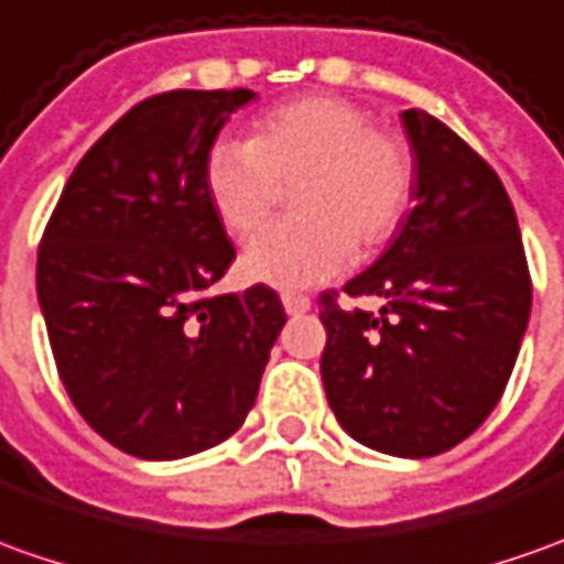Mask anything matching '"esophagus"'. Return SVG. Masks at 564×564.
<instances>
[{
	"instance_id": "1",
	"label": "esophagus",
	"mask_w": 564,
	"mask_h": 564,
	"mask_svg": "<svg viewBox=\"0 0 564 564\" xmlns=\"http://www.w3.org/2000/svg\"><path fill=\"white\" fill-rule=\"evenodd\" d=\"M283 308L286 314H305L312 308V299L308 296H299V293H283Z\"/></svg>"
}]
</instances>
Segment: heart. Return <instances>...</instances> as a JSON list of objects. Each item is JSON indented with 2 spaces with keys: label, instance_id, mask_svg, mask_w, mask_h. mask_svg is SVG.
<instances>
[{
  "label": "heart",
  "instance_id": "obj_1",
  "mask_svg": "<svg viewBox=\"0 0 564 564\" xmlns=\"http://www.w3.org/2000/svg\"><path fill=\"white\" fill-rule=\"evenodd\" d=\"M302 216L271 221L243 250L247 278L281 290L330 281L355 247L379 250L411 209L408 144L373 129L370 113L343 98L312 95L268 110L250 141L221 138L203 163V185L234 234L259 228L293 185Z\"/></svg>",
  "mask_w": 564,
  "mask_h": 564
}]
</instances>
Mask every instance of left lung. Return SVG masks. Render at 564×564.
Listing matches in <instances>:
<instances>
[{
  "label": "left lung",
  "instance_id": "1",
  "mask_svg": "<svg viewBox=\"0 0 564 564\" xmlns=\"http://www.w3.org/2000/svg\"><path fill=\"white\" fill-rule=\"evenodd\" d=\"M413 206L389 250L343 286L377 314L321 296V379L339 426L392 457L469 438L507 389L531 314L516 209L497 172L426 110L401 113Z\"/></svg>",
  "mask_w": 564,
  "mask_h": 564
}]
</instances>
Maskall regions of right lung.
<instances>
[{"instance_id": "right-lung-1", "label": "right lung", "mask_w": 564, "mask_h": 564, "mask_svg": "<svg viewBox=\"0 0 564 564\" xmlns=\"http://www.w3.org/2000/svg\"><path fill=\"white\" fill-rule=\"evenodd\" d=\"M250 89H175L113 122L45 225L36 293L61 382L101 438L182 459L243 426L286 314L256 283L209 296L234 247L203 163Z\"/></svg>"}]
</instances>
